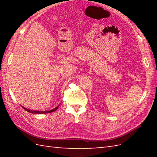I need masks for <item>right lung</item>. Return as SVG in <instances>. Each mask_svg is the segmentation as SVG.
Segmentation results:
<instances>
[{"label":"right lung","mask_w":157,"mask_h":157,"mask_svg":"<svg viewBox=\"0 0 157 157\" xmlns=\"http://www.w3.org/2000/svg\"><path fill=\"white\" fill-rule=\"evenodd\" d=\"M59 105H59L57 106H56V107H55V109H53L52 110H49V111H35V110H30V109H28L25 108L24 106H22V107L24 109L25 111H27L28 112H29V113H34V114H44V113H52V112L55 111L56 110L59 108Z\"/></svg>","instance_id":"1"}]
</instances>
